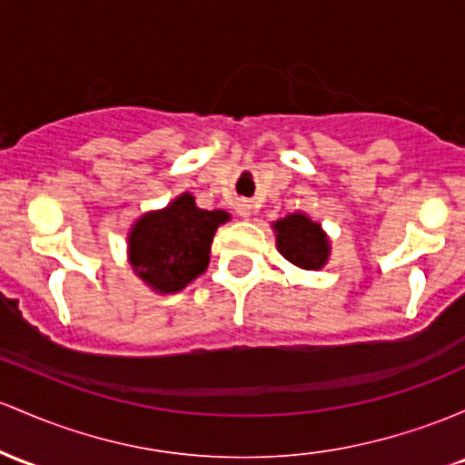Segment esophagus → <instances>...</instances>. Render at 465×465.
Here are the masks:
<instances>
[{"instance_id": "esophagus-1", "label": "esophagus", "mask_w": 465, "mask_h": 465, "mask_svg": "<svg viewBox=\"0 0 465 465\" xmlns=\"http://www.w3.org/2000/svg\"><path fill=\"white\" fill-rule=\"evenodd\" d=\"M252 209H253V205L252 203H247V201H242L241 205H238V213H241L242 218H249L252 216Z\"/></svg>"}]
</instances>
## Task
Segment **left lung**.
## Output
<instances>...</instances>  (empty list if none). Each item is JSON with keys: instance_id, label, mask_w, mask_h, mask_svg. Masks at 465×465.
Returning <instances> with one entry per match:
<instances>
[{"instance_id": "1", "label": "left lung", "mask_w": 465, "mask_h": 465, "mask_svg": "<svg viewBox=\"0 0 465 465\" xmlns=\"http://www.w3.org/2000/svg\"><path fill=\"white\" fill-rule=\"evenodd\" d=\"M278 252L300 269H320L329 256V241L318 223L309 221L304 213H291L275 223Z\"/></svg>"}]
</instances>
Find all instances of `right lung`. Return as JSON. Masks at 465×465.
<instances>
[{"label": "right lung", "mask_w": 465, "mask_h": 465, "mask_svg": "<svg viewBox=\"0 0 465 465\" xmlns=\"http://www.w3.org/2000/svg\"><path fill=\"white\" fill-rule=\"evenodd\" d=\"M221 209L196 207L183 193L170 207L143 216L130 233V262L139 278L161 293H174L198 278L209 264V247L218 224L227 221Z\"/></svg>", "instance_id": "1"}]
</instances>
